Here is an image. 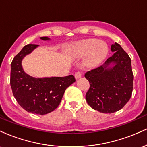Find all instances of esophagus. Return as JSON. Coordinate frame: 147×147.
I'll list each match as a JSON object with an SVG mask.
<instances>
[{
    "mask_svg": "<svg viewBox=\"0 0 147 147\" xmlns=\"http://www.w3.org/2000/svg\"><path fill=\"white\" fill-rule=\"evenodd\" d=\"M82 72H81L80 71H77V72H75V77L76 79H79L82 77Z\"/></svg>",
    "mask_w": 147,
    "mask_h": 147,
    "instance_id": "esophagus-1",
    "label": "esophagus"
}]
</instances>
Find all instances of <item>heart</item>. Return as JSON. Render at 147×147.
Here are the masks:
<instances>
[{
	"mask_svg": "<svg viewBox=\"0 0 147 147\" xmlns=\"http://www.w3.org/2000/svg\"><path fill=\"white\" fill-rule=\"evenodd\" d=\"M109 51L107 45L96 39H88L77 43L73 49V53L77 57H84L88 55L87 65L94 66L104 59Z\"/></svg>",
	"mask_w": 147,
	"mask_h": 147,
	"instance_id": "1",
	"label": "heart"
}]
</instances>
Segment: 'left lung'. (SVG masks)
Here are the masks:
<instances>
[{"label":"left lung","instance_id":"8db88e82","mask_svg":"<svg viewBox=\"0 0 147 147\" xmlns=\"http://www.w3.org/2000/svg\"><path fill=\"white\" fill-rule=\"evenodd\" d=\"M111 50L114 52L112 57L103 65L85 74L90 83L86 99L92 109L103 113H112L122 109L133 92L131 58L117 43L111 45Z\"/></svg>","mask_w":147,"mask_h":147}]
</instances>
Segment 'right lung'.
I'll list each match as a JSON object with an SVG mask.
<instances>
[{"label":"right lung","mask_w":147,"mask_h":147,"mask_svg":"<svg viewBox=\"0 0 147 147\" xmlns=\"http://www.w3.org/2000/svg\"><path fill=\"white\" fill-rule=\"evenodd\" d=\"M41 39L47 41L50 38L43 36ZM37 46L26 45L13 59L10 85L15 99L23 109L32 113L45 115L58 107L65 90L75 82V78L72 75L45 78H34L27 75L22 68V59Z\"/></svg>","instance_id":"right-lung-1"}]
</instances>
